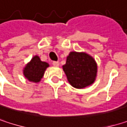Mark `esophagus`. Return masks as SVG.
Instances as JSON below:
<instances>
[{
  "label": "esophagus",
  "mask_w": 127,
  "mask_h": 127,
  "mask_svg": "<svg viewBox=\"0 0 127 127\" xmlns=\"http://www.w3.org/2000/svg\"><path fill=\"white\" fill-rule=\"evenodd\" d=\"M52 64H53V65H54V66H56V67H58V66L60 65L59 62H57V61H54Z\"/></svg>",
  "instance_id": "1"
}]
</instances>
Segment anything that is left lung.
<instances>
[{
  "label": "left lung",
  "instance_id": "left-lung-1",
  "mask_svg": "<svg viewBox=\"0 0 127 127\" xmlns=\"http://www.w3.org/2000/svg\"><path fill=\"white\" fill-rule=\"evenodd\" d=\"M63 67L69 83L76 88H84L95 81L97 65L93 58L85 53L70 52Z\"/></svg>",
  "mask_w": 127,
  "mask_h": 127
}]
</instances>
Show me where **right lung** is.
Segmentation results:
<instances>
[{"label":"right lung","instance_id":"right-lung-1","mask_svg":"<svg viewBox=\"0 0 127 127\" xmlns=\"http://www.w3.org/2000/svg\"><path fill=\"white\" fill-rule=\"evenodd\" d=\"M48 66L47 63L42 62L39 57L35 56L25 67L23 70L24 76L31 82H38L42 78L44 71Z\"/></svg>","mask_w":127,"mask_h":127}]
</instances>
